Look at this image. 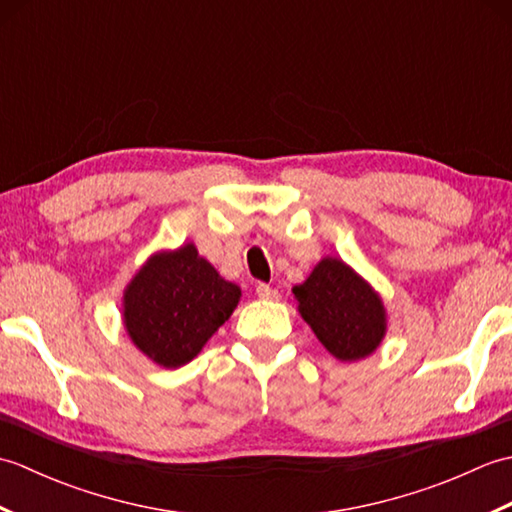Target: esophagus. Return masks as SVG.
Returning a JSON list of instances; mask_svg holds the SVG:
<instances>
[{"mask_svg": "<svg viewBox=\"0 0 512 512\" xmlns=\"http://www.w3.org/2000/svg\"><path fill=\"white\" fill-rule=\"evenodd\" d=\"M255 292H257L259 299H277L279 297V292L273 286H268V284H257Z\"/></svg>", "mask_w": 512, "mask_h": 512, "instance_id": "esophagus-1", "label": "esophagus"}]
</instances>
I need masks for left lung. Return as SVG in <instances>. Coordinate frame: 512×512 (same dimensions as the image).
Segmentation results:
<instances>
[{
  "label": "left lung",
  "instance_id": "obj_1",
  "mask_svg": "<svg viewBox=\"0 0 512 512\" xmlns=\"http://www.w3.org/2000/svg\"><path fill=\"white\" fill-rule=\"evenodd\" d=\"M295 297L301 317L325 350L341 361L365 358L383 339V303L341 259H323L306 284L295 286Z\"/></svg>",
  "mask_w": 512,
  "mask_h": 512
}]
</instances>
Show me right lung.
I'll use <instances>...</instances> for the list:
<instances>
[{"label":"right lung","instance_id":"right-lung-1","mask_svg":"<svg viewBox=\"0 0 512 512\" xmlns=\"http://www.w3.org/2000/svg\"><path fill=\"white\" fill-rule=\"evenodd\" d=\"M239 288L224 281L193 244L154 255L125 290V328L162 367L198 356L211 334L231 317Z\"/></svg>","mask_w":512,"mask_h":512}]
</instances>
